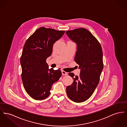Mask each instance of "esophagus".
I'll return each instance as SVG.
<instances>
[{"label":"esophagus","mask_w":127,"mask_h":127,"mask_svg":"<svg viewBox=\"0 0 127 127\" xmlns=\"http://www.w3.org/2000/svg\"><path fill=\"white\" fill-rule=\"evenodd\" d=\"M61 72H62V75H67L68 74V73H67V72H65V71H64V70H62Z\"/></svg>","instance_id":"34e87169"}]
</instances>
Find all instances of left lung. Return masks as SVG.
I'll return each mask as SVG.
<instances>
[{"mask_svg":"<svg viewBox=\"0 0 127 127\" xmlns=\"http://www.w3.org/2000/svg\"><path fill=\"white\" fill-rule=\"evenodd\" d=\"M66 33L76 44L74 60L81 69L79 76L68 73L74 81L67 87L66 92L71 100L81 103L91 96L99 83L103 69L102 49L97 39L85 28L67 31Z\"/></svg>","mask_w":127,"mask_h":127,"instance_id":"8db88e82","label":"left lung"}]
</instances>
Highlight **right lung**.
<instances>
[{
	"label": "right lung",
	"mask_w": 127,
	"mask_h": 127,
	"mask_svg": "<svg viewBox=\"0 0 127 127\" xmlns=\"http://www.w3.org/2000/svg\"><path fill=\"white\" fill-rule=\"evenodd\" d=\"M65 32L41 27L24 45L20 61L22 79L25 91L34 99L41 100L48 97L53 84L61 76L60 69H49L46 60L52 54L54 44Z\"/></svg>",
	"instance_id": "right-lung-1"
}]
</instances>
